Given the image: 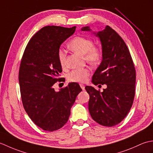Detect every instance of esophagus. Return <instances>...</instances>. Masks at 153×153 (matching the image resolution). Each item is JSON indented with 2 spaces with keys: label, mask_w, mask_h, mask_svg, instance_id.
<instances>
[{
  "label": "esophagus",
  "mask_w": 153,
  "mask_h": 153,
  "mask_svg": "<svg viewBox=\"0 0 153 153\" xmlns=\"http://www.w3.org/2000/svg\"><path fill=\"white\" fill-rule=\"evenodd\" d=\"M79 85L81 87V88H82L83 90H85V85H84L83 84H79Z\"/></svg>",
  "instance_id": "1"
}]
</instances>
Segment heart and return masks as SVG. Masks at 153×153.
Wrapping results in <instances>:
<instances>
[{
    "label": "heart",
    "mask_w": 153,
    "mask_h": 153,
    "mask_svg": "<svg viewBox=\"0 0 153 153\" xmlns=\"http://www.w3.org/2000/svg\"><path fill=\"white\" fill-rule=\"evenodd\" d=\"M91 39L85 37H77L71 40L68 46L71 49L78 52L85 56V59L91 65L98 64L102 57L101 49L97 46L93 45ZM58 61L61 66L66 65V53L63 49H59L58 52ZM90 75V70L87 68H76L71 70L68 74L67 78L70 82H84Z\"/></svg>",
    "instance_id": "1"
}]
</instances>
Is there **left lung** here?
Returning <instances> with one entry per match:
<instances>
[{
    "label": "left lung",
    "instance_id": "obj_1",
    "mask_svg": "<svg viewBox=\"0 0 153 153\" xmlns=\"http://www.w3.org/2000/svg\"><path fill=\"white\" fill-rule=\"evenodd\" d=\"M82 31H91L89 26ZM102 45V60L94 73L95 85L106 84L102 92L85 87L89 111L99 124L112 127L121 122L130 110L135 97V70L130 53L122 37L108 25L95 33Z\"/></svg>",
    "mask_w": 153,
    "mask_h": 153
}]
</instances>
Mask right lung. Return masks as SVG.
Returning a JSON list of instances; mask_svg holds the SVG:
<instances>
[{
    "instance_id": "right-lung-1",
    "label": "right lung",
    "mask_w": 153,
    "mask_h": 153,
    "mask_svg": "<svg viewBox=\"0 0 153 153\" xmlns=\"http://www.w3.org/2000/svg\"><path fill=\"white\" fill-rule=\"evenodd\" d=\"M76 28L43 27L29 41L22 58L19 83L23 106L32 121L45 131H53L64 126L82 91L74 82L58 92L53 88L55 83L63 81L58 52Z\"/></svg>"
}]
</instances>
